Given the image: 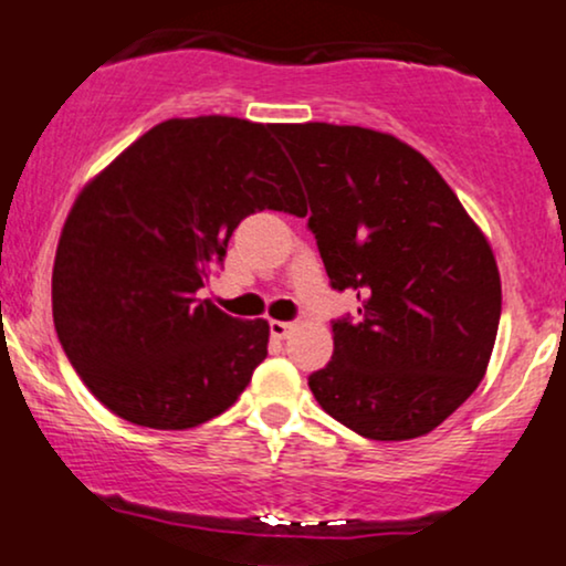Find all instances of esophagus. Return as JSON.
<instances>
[{
  "label": "esophagus",
  "mask_w": 566,
  "mask_h": 566,
  "mask_svg": "<svg viewBox=\"0 0 566 566\" xmlns=\"http://www.w3.org/2000/svg\"><path fill=\"white\" fill-rule=\"evenodd\" d=\"M271 327V337H276V340H284L292 333V324L290 322H279V319H271L269 322Z\"/></svg>",
  "instance_id": "1"
}]
</instances>
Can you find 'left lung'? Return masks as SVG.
I'll list each match as a JSON object with an SVG mask.
<instances>
[{"mask_svg": "<svg viewBox=\"0 0 566 566\" xmlns=\"http://www.w3.org/2000/svg\"><path fill=\"white\" fill-rule=\"evenodd\" d=\"M311 201L308 229L359 322L333 324L308 378L327 415L375 441L423 437L482 382L500 324L490 242L423 154L354 125H276Z\"/></svg>", "mask_w": 566, "mask_h": 566, "instance_id": "8db88e82", "label": "left lung"}]
</instances>
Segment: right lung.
Listing matches in <instances>:
<instances>
[{"label": "right lung", "mask_w": 566, "mask_h": 566, "mask_svg": "<svg viewBox=\"0 0 566 566\" xmlns=\"http://www.w3.org/2000/svg\"><path fill=\"white\" fill-rule=\"evenodd\" d=\"M276 125L167 119L74 199L53 265L55 333L90 394L135 426L184 431L226 412L269 354V322L197 301L233 229L305 212Z\"/></svg>", "instance_id": "1"}]
</instances>
